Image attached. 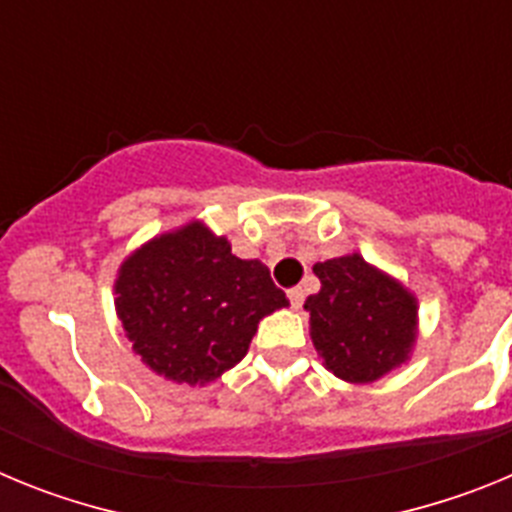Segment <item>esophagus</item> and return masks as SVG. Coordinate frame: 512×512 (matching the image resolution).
Returning a JSON list of instances; mask_svg holds the SVG:
<instances>
[{"mask_svg": "<svg viewBox=\"0 0 512 512\" xmlns=\"http://www.w3.org/2000/svg\"><path fill=\"white\" fill-rule=\"evenodd\" d=\"M287 297H289V302H292V307H295V310H300L302 302H305V289H302V287H292L287 292Z\"/></svg>", "mask_w": 512, "mask_h": 512, "instance_id": "obj_1", "label": "esophagus"}]
</instances>
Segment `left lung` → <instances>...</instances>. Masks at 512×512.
<instances>
[{
    "label": "left lung",
    "instance_id": "left-lung-1",
    "mask_svg": "<svg viewBox=\"0 0 512 512\" xmlns=\"http://www.w3.org/2000/svg\"><path fill=\"white\" fill-rule=\"evenodd\" d=\"M320 292L305 300L310 336L325 369L354 384L377 382L408 361L418 338V302L359 253L315 264Z\"/></svg>",
    "mask_w": 512,
    "mask_h": 512
}]
</instances>
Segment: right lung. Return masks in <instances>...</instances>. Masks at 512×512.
<instances>
[{
	"label": "right lung",
	"mask_w": 512,
	"mask_h": 512,
	"mask_svg": "<svg viewBox=\"0 0 512 512\" xmlns=\"http://www.w3.org/2000/svg\"><path fill=\"white\" fill-rule=\"evenodd\" d=\"M115 307L133 351L158 377L207 384L246 356L259 320L289 300L261 261L189 223L122 261Z\"/></svg>",
	"instance_id": "1"
}]
</instances>
